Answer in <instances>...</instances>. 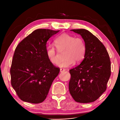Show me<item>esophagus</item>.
<instances>
[{"instance_id": "34e87169", "label": "esophagus", "mask_w": 120, "mask_h": 120, "mask_svg": "<svg viewBox=\"0 0 120 120\" xmlns=\"http://www.w3.org/2000/svg\"><path fill=\"white\" fill-rule=\"evenodd\" d=\"M65 71H66V69H65V68H60V72H63Z\"/></svg>"}]
</instances>
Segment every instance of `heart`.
Returning <instances> with one entry per match:
<instances>
[{
	"label": "heart",
	"mask_w": 120,
	"mask_h": 120,
	"mask_svg": "<svg viewBox=\"0 0 120 120\" xmlns=\"http://www.w3.org/2000/svg\"><path fill=\"white\" fill-rule=\"evenodd\" d=\"M56 48L59 52H64L66 59L58 64L60 68H68L72 66L75 61L80 63L85 56L86 47L82 38L64 33L59 35L54 41ZM46 54L49 62L54 65L57 64L60 60L59 55L56 49L52 46L46 49Z\"/></svg>",
	"instance_id": "heart-1"
}]
</instances>
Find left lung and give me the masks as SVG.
<instances>
[{"label": "left lung", "instance_id": "obj_1", "mask_svg": "<svg viewBox=\"0 0 120 120\" xmlns=\"http://www.w3.org/2000/svg\"><path fill=\"white\" fill-rule=\"evenodd\" d=\"M80 34L86 47L85 58L70 71L69 91L75 101L89 103L98 99L106 89L111 74V64L107 50L97 38L85 29L71 30Z\"/></svg>", "mask_w": 120, "mask_h": 120}]
</instances>
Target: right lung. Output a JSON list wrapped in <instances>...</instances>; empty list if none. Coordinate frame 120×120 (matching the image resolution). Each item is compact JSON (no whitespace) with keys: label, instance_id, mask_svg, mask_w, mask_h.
Wrapping results in <instances>:
<instances>
[{"label":"right lung","instance_id":"obj_1","mask_svg":"<svg viewBox=\"0 0 120 120\" xmlns=\"http://www.w3.org/2000/svg\"><path fill=\"white\" fill-rule=\"evenodd\" d=\"M59 30L37 29L19 43L10 70L11 85L24 102L38 104L46 98L60 68L54 66L46 54L49 38Z\"/></svg>","mask_w":120,"mask_h":120}]
</instances>
